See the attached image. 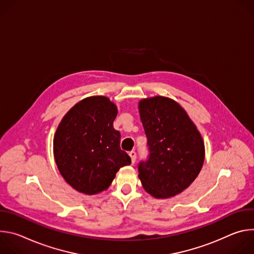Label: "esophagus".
I'll list each match as a JSON object with an SVG mask.
<instances>
[{"mask_svg":"<svg viewBox=\"0 0 254 254\" xmlns=\"http://www.w3.org/2000/svg\"><path fill=\"white\" fill-rule=\"evenodd\" d=\"M128 155H129V157L131 159V163L133 164L135 162V159H136V153L134 151H131V152H129Z\"/></svg>","mask_w":254,"mask_h":254,"instance_id":"34e87169","label":"esophagus"}]
</instances>
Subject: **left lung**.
<instances>
[{"label":"left lung","mask_w":254,"mask_h":254,"mask_svg":"<svg viewBox=\"0 0 254 254\" xmlns=\"http://www.w3.org/2000/svg\"><path fill=\"white\" fill-rule=\"evenodd\" d=\"M149 156L138 164L143 189L156 198L188 188L204 163V142L195 125L176 101L156 96L138 104Z\"/></svg>","instance_id":"8db88e82"}]
</instances>
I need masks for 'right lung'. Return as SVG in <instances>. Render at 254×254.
I'll return each instance as SVG.
<instances>
[{
    "instance_id": "add662e5",
    "label": "right lung",
    "mask_w": 254,
    "mask_h": 254,
    "mask_svg": "<svg viewBox=\"0 0 254 254\" xmlns=\"http://www.w3.org/2000/svg\"><path fill=\"white\" fill-rule=\"evenodd\" d=\"M117 106L104 96L87 97L62 119L54 136V158L66 182L93 195L111 186L120 168L130 164L114 127Z\"/></svg>"
}]
</instances>
